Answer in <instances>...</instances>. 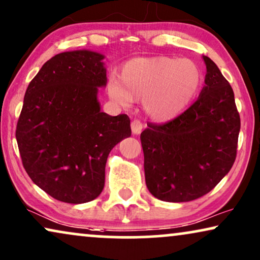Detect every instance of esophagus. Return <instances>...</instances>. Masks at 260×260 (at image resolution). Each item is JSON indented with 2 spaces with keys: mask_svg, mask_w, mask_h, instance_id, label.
<instances>
[{
  "mask_svg": "<svg viewBox=\"0 0 260 260\" xmlns=\"http://www.w3.org/2000/svg\"><path fill=\"white\" fill-rule=\"evenodd\" d=\"M131 127H132L133 134H139L141 131H143L144 124H143V122H141L140 120H133L132 121V124H131Z\"/></svg>",
  "mask_w": 260,
  "mask_h": 260,
  "instance_id": "esophagus-1",
  "label": "esophagus"
}]
</instances>
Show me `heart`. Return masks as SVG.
Returning a JSON list of instances; mask_svg holds the SVG:
<instances>
[{
  "label": "heart",
  "mask_w": 260,
  "mask_h": 260,
  "mask_svg": "<svg viewBox=\"0 0 260 260\" xmlns=\"http://www.w3.org/2000/svg\"><path fill=\"white\" fill-rule=\"evenodd\" d=\"M120 81L112 76L109 96L122 106L144 101L146 113L158 121L170 120L188 107L202 84L196 63L175 57L136 58L124 65Z\"/></svg>",
  "instance_id": "b5f03b06"
}]
</instances>
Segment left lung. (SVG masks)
I'll return each mask as SVG.
<instances>
[{
  "label": "left lung",
  "mask_w": 260,
  "mask_h": 260,
  "mask_svg": "<svg viewBox=\"0 0 260 260\" xmlns=\"http://www.w3.org/2000/svg\"><path fill=\"white\" fill-rule=\"evenodd\" d=\"M203 60L206 85L196 102L168 122H148L140 136L147 189L166 202L208 193L237 157L240 116L233 89L210 58Z\"/></svg>",
  "instance_id": "1"
}]
</instances>
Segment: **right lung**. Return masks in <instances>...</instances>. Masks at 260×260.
I'll use <instances>...</instances> for the list:
<instances>
[{
	"mask_svg": "<svg viewBox=\"0 0 260 260\" xmlns=\"http://www.w3.org/2000/svg\"><path fill=\"white\" fill-rule=\"evenodd\" d=\"M103 58L86 50L55 54L30 81L23 99L15 132L22 165L40 189L61 202L95 200L105 186L110 151L132 134L126 114L101 112Z\"/></svg>",
	"mask_w": 260,
	"mask_h": 260,
	"instance_id": "obj_1",
	"label": "right lung"
}]
</instances>
